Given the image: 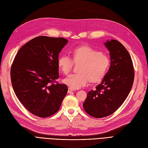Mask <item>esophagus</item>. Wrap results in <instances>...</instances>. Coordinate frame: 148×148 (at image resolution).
<instances>
[{
	"mask_svg": "<svg viewBox=\"0 0 148 148\" xmlns=\"http://www.w3.org/2000/svg\"><path fill=\"white\" fill-rule=\"evenodd\" d=\"M73 91H74V90L70 88H69V89H68V93H71V92H72Z\"/></svg>",
	"mask_w": 148,
	"mask_h": 148,
	"instance_id": "1",
	"label": "esophagus"
}]
</instances>
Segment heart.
<instances>
[{
	"label": "heart",
	"instance_id": "1",
	"mask_svg": "<svg viewBox=\"0 0 148 148\" xmlns=\"http://www.w3.org/2000/svg\"><path fill=\"white\" fill-rule=\"evenodd\" d=\"M73 61L82 62L78 73L71 74L63 82L71 89H79L85 86L91 79L98 82L105 77L110 64L109 57L105 54L88 46L75 48L72 51ZM58 65L62 72L67 75L73 66V60L67 55L59 57Z\"/></svg>",
	"mask_w": 148,
	"mask_h": 148
}]
</instances>
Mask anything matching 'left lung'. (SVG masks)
<instances>
[{
    "label": "left lung",
    "instance_id": "1",
    "mask_svg": "<svg viewBox=\"0 0 148 148\" xmlns=\"http://www.w3.org/2000/svg\"><path fill=\"white\" fill-rule=\"evenodd\" d=\"M110 56V66L102 79L90 90L83 103L86 112L101 118L113 114L125 101L134 82V68L131 56L121 43L111 39L104 43Z\"/></svg>",
    "mask_w": 148,
    "mask_h": 148
}]
</instances>
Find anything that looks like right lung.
Instances as JSON below:
<instances>
[{
    "mask_svg": "<svg viewBox=\"0 0 148 148\" xmlns=\"http://www.w3.org/2000/svg\"><path fill=\"white\" fill-rule=\"evenodd\" d=\"M69 41L64 38L39 36L21 47L10 70L17 98L31 113L40 118L59 110L67 93L65 84H50L59 77V53Z\"/></svg>",
    "mask_w": 148,
    "mask_h": 148,
    "instance_id": "1",
    "label": "right lung"
}]
</instances>
